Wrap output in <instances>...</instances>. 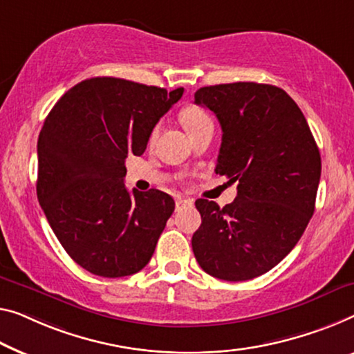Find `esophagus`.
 <instances>
[{
    "instance_id": "34e87169",
    "label": "esophagus",
    "mask_w": 354,
    "mask_h": 354,
    "mask_svg": "<svg viewBox=\"0 0 354 354\" xmlns=\"http://www.w3.org/2000/svg\"><path fill=\"white\" fill-rule=\"evenodd\" d=\"M192 200L191 198H184V197H178L176 198V211L183 209L184 207H191Z\"/></svg>"
}]
</instances>
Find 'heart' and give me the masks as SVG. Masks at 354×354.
<instances>
[{
  "label": "heart",
  "instance_id": "obj_1",
  "mask_svg": "<svg viewBox=\"0 0 354 354\" xmlns=\"http://www.w3.org/2000/svg\"><path fill=\"white\" fill-rule=\"evenodd\" d=\"M181 122H183L184 127H186V130L189 131V133H191V131L198 130L200 127L213 124V120H211L209 115L205 113L203 109L192 106V108H187V109L183 111ZM156 135H157V129H154V130L151 131V136H149L151 143L156 140Z\"/></svg>",
  "mask_w": 354,
  "mask_h": 354
}]
</instances>
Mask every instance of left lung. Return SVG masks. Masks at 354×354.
<instances>
[{
  "instance_id": "obj_1",
  "label": "left lung",
  "mask_w": 354,
  "mask_h": 354,
  "mask_svg": "<svg viewBox=\"0 0 354 354\" xmlns=\"http://www.w3.org/2000/svg\"><path fill=\"white\" fill-rule=\"evenodd\" d=\"M195 103L223 129L216 173L239 186L224 208L195 202L202 225L192 235L194 256L211 277L246 281L281 262L302 236L315 211L319 149L302 111L270 84L202 87Z\"/></svg>"
}]
</instances>
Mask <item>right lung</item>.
I'll return each instance as SVG.
<instances>
[{
  "instance_id": "add662e5",
  "label": "right lung",
  "mask_w": 354,
  "mask_h": 354,
  "mask_svg": "<svg viewBox=\"0 0 354 354\" xmlns=\"http://www.w3.org/2000/svg\"><path fill=\"white\" fill-rule=\"evenodd\" d=\"M183 92L92 77L71 87L44 120L39 205L71 259L93 275H133L154 254L175 200L157 189L127 191L125 159L143 154L152 129Z\"/></svg>"
}]
</instances>
